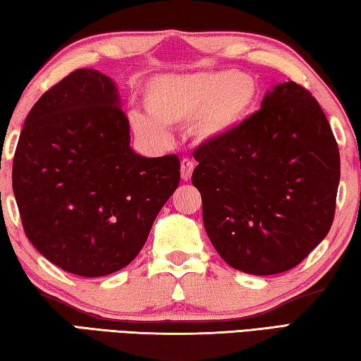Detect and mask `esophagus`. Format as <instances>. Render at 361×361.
I'll return each mask as SVG.
<instances>
[{
	"mask_svg": "<svg viewBox=\"0 0 361 361\" xmlns=\"http://www.w3.org/2000/svg\"><path fill=\"white\" fill-rule=\"evenodd\" d=\"M194 166H195V164L191 161V159H183V161H181V178L183 180H185V181L191 180Z\"/></svg>",
	"mask_w": 361,
	"mask_h": 361,
	"instance_id": "34e87169",
	"label": "esophagus"
}]
</instances>
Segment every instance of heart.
I'll return each mask as SVG.
<instances>
[{"label": "heart", "instance_id": "heart-1", "mask_svg": "<svg viewBox=\"0 0 361 361\" xmlns=\"http://www.w3.org/2000/svg\"><path fill=\"white\" fill-rule=\"evenodd\" d=\"M255 79L242 71H200L162 76L152 81L143 97L145 114H132L130 126L145 143L170 142L167 127L192 122L200 142H216L239 127L253 108Z\"/></svg>", "mask_w": 361, "mask_h": 361}]
</instances>
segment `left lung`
Masks as SVG:
<instances>
[{"mask_svg":"<svg viewBox=\"0 0 361 361\" xmlns=\"http://www.w3.org/2000/svg\"><path fill=\"white\" fill-rule=\"evenodd\" d=\"M207 235L231 267L253 276L290 271L325 239L341 176L325 113L296 82L272 87L223 140L194 151Z\"/></svg>","mask_w":361,"mask_h":361,"instance_id":"8db88e82","label":"left lung"}]
</instances>
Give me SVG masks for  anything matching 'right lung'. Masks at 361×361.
Wrapping results in <instances>:
<instances>
[{
    "mask_svg": "<svg viewBox=\"0 0 361 361\" xmlns=\"http://www.w3.org/2000/svg\"><path fill=\"white\" fill-rule=\"evenodd\" d=\"M178 183V156L143 157L130 148L118 89L92 68L75 70L41 95L12 164L28 240L81 277L132 262Z\"/></svg>",
    "mask_w": 361,
    "mask_h": 361,
    "instance_id": "add662e5",
    "label": "right lung"
}]
</instances>
